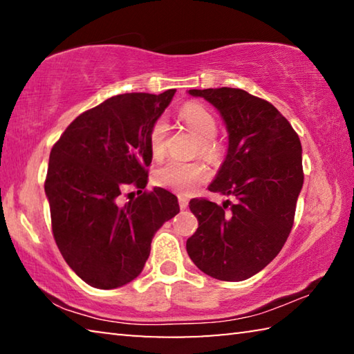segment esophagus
Returning a JSON list of instances; mask_svg holds the SVG:
<instances>
[{"label":"esophagus","mask_w":354,"mask_h":354,"mask_svg":"<svg viewBox=\"0 0 354 354\" xmlns=\"http://www.w3.org/2000/svg\"><path fill=\"white\" fill-rule=\"evenodd\" d=\"M178 201H179V207H181V209H187L189 200L185 198V196H178Z\"/></svg>","instance_id":"34e87169"}]
</instances>
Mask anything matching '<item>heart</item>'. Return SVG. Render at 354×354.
I'll return each mask as SVG.
<instances>
[{
  "label": "heart",
  "mask_w": 354,
  "mask_h": 354,
  "mask_svg": "<svg viewBox=\"0 0 354 354\" xmlns=\"http://www.w3.org/2000/svg\"><path fill=\"white\" fill-rule=\"evenodd\" d=\"M179 117L192 133L198 137V153L203 158L215 162L221 158L223 148L215 139L218 133V123L214 113L201 103H185L179 109ZM169 142V124L165 118H158L149 128L148 145L154 159H162ZM209 178V170L201 162H181L169 160L154 171V184L162 189L178 192L181 195H190Z\"/></svg>",
  "instance_id": "heart-1"
}]
</instances>
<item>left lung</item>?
<instances>
[{"label": "left lung", "instance_id": "8db88e82", "mask_svg": "<svg viewBox=\"0 0 354 354\" xmlns=\"http://www.w3.org/2000/svg\"><path fill=\"white\" fill-rule=\"evenodd\" d=\"M189 93L207 100L225 120L230 147L209 190L236 203L192 200L198 230L185 247L209 277L243 281L270 263L290 234L304 179L301 142L277 107L242 88Z\"/></svg>", "mask_w": 354, "mask_h": 354}]
</instances>
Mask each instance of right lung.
Returning a JSON list of instances; mask_svg holds the SVG:
<instances>
[{"instance_id": "1", "label": "right lung", "mask_w": 354, "mask_h": 354, "mask_svg": "<svg viewBox=\"0 0 354 354\" xmlns=\"http://www.w3.org/2000/svg\"><path fill=\"white\" fill-rule=\"evenodd\" d=\"M123 93L71 122L53 145L45 179L53 236L71 270L97 289L140 274L154 232L179 212L169 190L147 187L148 134L175 95ZM129 187L138 198L120 205Z\"/></svg>"}]
</instances>
